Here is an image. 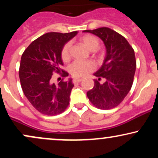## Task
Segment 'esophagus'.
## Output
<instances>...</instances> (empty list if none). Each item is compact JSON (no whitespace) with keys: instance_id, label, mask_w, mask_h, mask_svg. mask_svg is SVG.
Returning a JSON list of instances; mask_svg holds the SVG:
<instances>
[{"instance_id":"34e87169","label":"esophagus","mask_w":158,"mask_h":158,"mask_svg":"<svg viewBox=\"0 0 158 158\" xmlns=\"http://www.w3.org/2000/svg\"><path fill=\"white\" fill-rule=\"evenodd\" d=\"M82 81V79H79V78H75V79H73V82L75 84V83H79Z\"/></svg>"}]
</instances>
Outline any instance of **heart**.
I'll use <instances>...</instances> for the list:
<instances>
[{
	"mask_svg": "<svg viewBox=\"0 0 158 158\" xmlns=\"http://www.w3.org/2000/svg\"><path fill=\"white\" fill-rule=\"evenodd\" d=\"M81 42L85 45V47L90 51L94 52L98 50L100 45L99 39L96 36L92 35H85L81 38ZM70 44L66 43L61 51V57L63 61L67 62L70 60ZM94 69V65L89 61H76L70 66V73L74 77H83L88 75V73L93 71Z\"/></svg>",
	"mask_w": 158,
	"mask_h": 158,
	"instance_id": "heart-1",
	"label": "heart"
}]
</instances>
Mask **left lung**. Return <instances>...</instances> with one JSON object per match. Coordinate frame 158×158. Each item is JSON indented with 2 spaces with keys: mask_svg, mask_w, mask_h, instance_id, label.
Listing matches in <instances>:
<instances>
[{
  "mask_svg": "<svg viewBox=\"0 0 158 158\" xmlns=\"http://www.w3.org/2000/svg\"><path fill=\"white\" fill-rule=\"evenodd\" d=\"M83 32L97 35L106 48L102 67L94 73L98 79L87 96L99 109H111L122 102L131 88L136 70L135 51L123 35L108 27ZM101 77L106 79L103 84L98 81Z\"/></svg>",
  "mask_w": 158,
  "mask_h": 158,
  "instance_id": "8db88e82",
  "label": "left lung"
}]
</instances>
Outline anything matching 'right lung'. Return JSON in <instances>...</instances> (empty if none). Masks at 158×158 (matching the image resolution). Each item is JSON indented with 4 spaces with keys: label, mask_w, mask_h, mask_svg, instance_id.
<instances>
[{
    "label": "right lung",
    "mask_w": 158,
    "mask_h": 158,
    "mask_svg": "<svg viewBox=\"0 0 158 158\" xmlns=\"http://www.w3.org/2000/svg\"><path fill=\"white\" fill-rule=\"evenodd\" d=\"M77 33V31L48 32L32 41L21 56L19 68L21 88L29 102L40 113L57 115L68 106L74 86L72 79L55 84L52 82V77L53 73L61 72L62 77L68 76L61 69L63 65L61 51Z\"/></svg>",
    "instance_id": "1"
}]
</instances>
